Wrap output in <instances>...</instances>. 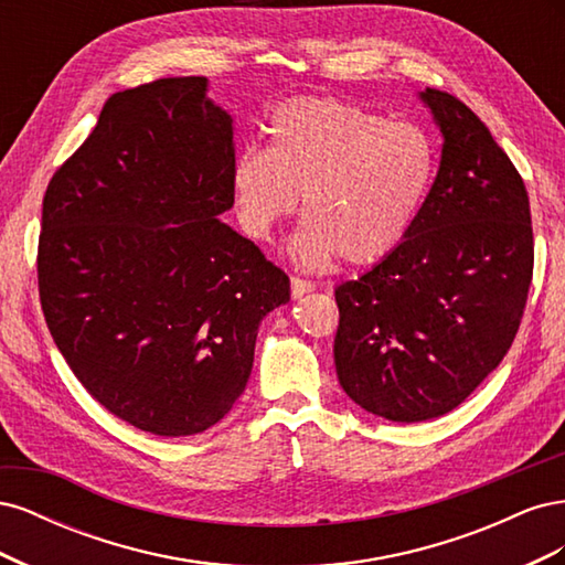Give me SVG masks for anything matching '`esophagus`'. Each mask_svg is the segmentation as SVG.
<instances>
[{
    "mask_svg": "<svg viewBox=\"0 0 565 565\" xmlns=\"http://www.w3.org/2000/svg\"><path fill=\"white\" fill-rule=\"evenodd\" d=\"M311 289H313V282H311V280H303V278L292 276V297H295V299L303 297L306 292H311Z\"/></svg>",
    "mask_w": 565,
    "mask_h": 565,
    "instance_id": "1",
    "label": "esophagus"
}]
</instances>
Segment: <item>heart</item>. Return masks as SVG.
I'll return each instance as SVG.
<instances>
[{
    "mask_svg": "<svg viewBox=\"0 0 565 565\" xmlns=\"http://www.w3.org/2000/svg\"><path fill=\"white\" fill-rule=\"evenodd\" d=\"M268 150L235 156L231 185L243 231L270 241L303 198L289 252L309 268L334 256L374 264L396 249L434 185L431 136L337 98H295L270 115Z\"/></svg>",
    "mask_w": 565,
    "mask_h": 565,
    "instance_id": "b5f03b06",
    "label": "heart"
}]
</instances>
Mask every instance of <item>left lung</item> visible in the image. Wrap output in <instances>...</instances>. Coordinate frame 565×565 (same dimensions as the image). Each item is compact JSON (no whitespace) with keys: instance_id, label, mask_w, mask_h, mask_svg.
<instances>
[{"instance_id":"1","label":"left lung","mask_w":565,"mask_h":565,"mask_svg":"<svg viewBox=\"0 0 565 565\" xmlns=\"http://www.w3.org/2000/svg\"><path fill=\"white\" fill-rule=\"evenodd\" d=\"M443 136L434 185L405 241L334 289L347 396L388 422L450 413L502 363L533 280L525 183L459 98L419 92Z\"/></svg>"}]
</instances>
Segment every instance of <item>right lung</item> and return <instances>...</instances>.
Here are the masks:
<instances>
[{"label":"right lung","mask_w":565,"mask_h":565,"mask_svg":"<svg viewBox=\"0 0 565 565\" xmlns=\"http://www.w3.org/2000/svg\"><path fill=\"white\" fill-rule=\"evenodd\" d=\"M207 77L113 94L49 181L38 278L65 363L108 413L156 436L224 419L289 278L218 216L235 202L233 117Z\"/></svg>","instance_id":"right-lung-1"}]
</instances>
